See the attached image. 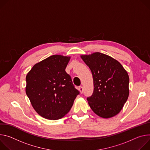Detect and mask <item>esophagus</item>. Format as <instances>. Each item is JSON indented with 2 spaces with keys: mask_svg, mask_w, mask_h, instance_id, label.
I'll return each instance as SVG.
<instances>
[{
  "mask_svg": "<svg viewBox=\"0 0 150 150\" xmlns=\"http://www.w3.org/2000/svg\"><path fill=\"white\" fill-rule=\"evenodd\" d=\"M79 91H80V92L81 94L83 93V89L82 86H79Z\"/></svg>",
  "mask_w": 150,
  "mask_h": 150,
  "instance_id": "esophagus-1",
  "label": "esophagus"
}]
</instances>
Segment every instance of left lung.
I'll list each match as a JSON object with an SVG mask.
<instances>
[{"instance_id":"8db88e82","label":"left lung","mask_w":150,"mask_h":150,"mask_svg":"<svg viewBox=\"0 0 150 150\" xmlns=\"http://www.w3.org/2000/svg\"><path fill=\"white\" fill-rule=\"evenodd\" d=\"M80 57L93 76V93L87 98L91 108L104 119L118 114L129 97L127 71L117 60L104 54L93 52Z\"/></svg>"}]
</instances>
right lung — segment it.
<instances>
[{
	"label": "right lung",
	"instance_id": "add662e5",
	"mask_svg": "<svg viewBox=\"0 0 150 150\" xmlns=\"http://www.w3.org/2000/svg\"><path fill=\"white\" fill-rule=\"evenodd\" d=\"M71 57L54 55L35 64L26 76L25 92L32 107L48 120L62 118L79 94L65 72Z\"/></svg>",
	"mask_w": 150,
	"mask_h": 150
}]
</instances>
